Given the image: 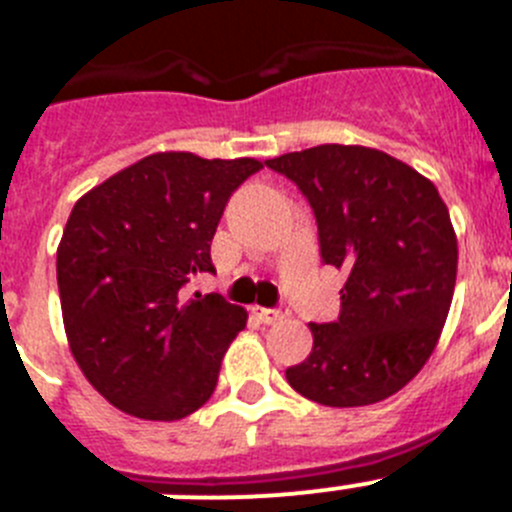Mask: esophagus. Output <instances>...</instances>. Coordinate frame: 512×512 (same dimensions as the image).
<instances>
[{"mask_svg": "<svg viewBox=\"0 0 512 512\" xmlns=\"http://www.w3.org/2000/svg\"><path fill=\"white\" fill-rule=\"evenodd\" d=\"M253 314H256V317H259L264 325H274V322H279L287 317V312H284V309H264V307H256L253 309Z\"/></svg>", "mask_w": 512, "mask_h": 512, "instance_id": "esophagus-1", "label": "esophagus"}]
</instances>
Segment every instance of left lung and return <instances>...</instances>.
<instances>
[{
    "label": "left lung",
    "instance_id": "left-lung-1",
    "mask_svg": "<svg viewBox=\"0 0 512 512\" xmlns=\"http://www.w3.org/2000/svg\"><path fill=\"white\" fill-rule=\"evenodd\" d=\"M309 200L322 261L348 274L340 317L312 322L289 386L335 409L401 391L437 348L457 281V236L434 182L401 159L320 144L266 159Z\"/></svg>",
    "mask_w": 512,
    "mask_h": 512
}]
</instances>
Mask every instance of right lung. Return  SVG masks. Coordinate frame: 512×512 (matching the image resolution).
Wrapping results in <instances>:
<instances>
[{
	"mask_svg": "<svg viewBox=\"0 0 512 512\" xmlns=\"http://www.w3.org/2000/svg\"><path fill=\"white\" fill-rule=\"evenodd\" d=\"M261 167L251 157L157 152L70 210L58 246L65 335L88 383L124 414L177 421L213 396L248 314L182 289L215 271L210 243L225 203Z\"/></svg>",
	"mask_w": 512,
	"mask_h": 512,
	"instance_id": "add662e5",
	"label": "right lung"
}]
</instances>
